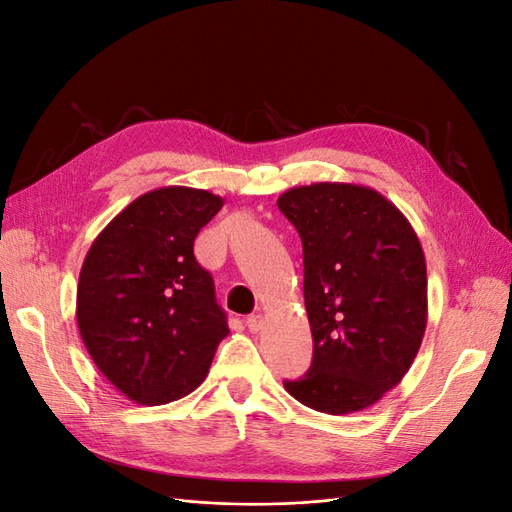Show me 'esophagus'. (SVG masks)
Returning a JSON list of instances; mask_svg holds the SVG:
<instances>
[{
    "mask_svg": "<svg viewBox=\"0 0 512 512\" xmlns=\"http://www.w3.org/2000/svg\"><path fill=\"white\" fill-rule=\"evenodd\" d=\"M245 324H247V329H250L252 333H258L260 327H262V316H260V314L247 316V318H245Z\"/></svg>",
    "mask_w": 512,
    "mask_h": 512,
    "instance_id": "34e87169",
    "label": "esophagus"
}]
</instances>
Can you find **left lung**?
Wrapping results in <instances>:
<instances>
[{"mask_svg": "<svg viewBox=\"0 0 512 512\" xmlns=\"http://www.w3.org/2000/svg\"><path fill=\"white\" fill-rule=\"evenodd\" d=\"M303 243L312 365L284 380L303 406L369 408L410 369L427 324V269L416 232L376 190L350 183L292 188L277 200Z\"/></svg>", "mask_w": 512, "mask_h": 512, "instance_id": "left-lung-1", "label": "left lung"}]
</instances>
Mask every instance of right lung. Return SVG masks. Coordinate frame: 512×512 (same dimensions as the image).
I'll use <instances>...</instances> for the list:
<instances>
[{
  "mask_svg": "<svg viewBox=\"0 0 512 512\" xmlns=\"http://www.w3.org/2000/svg\"><path fill=\"white\" fill-rule=\"evenodd\" d=\"M222 209L205 190L138 196L89 247L76 320L98 369L136 404L160 406L205 380L228 335L215 284L194 239Z\"/></svg>",
  "mask_w": 512,
  "mask_h": 512,
  "instance_id": "right-lung-1",
  "label": "right lung"
}]
</instances>
